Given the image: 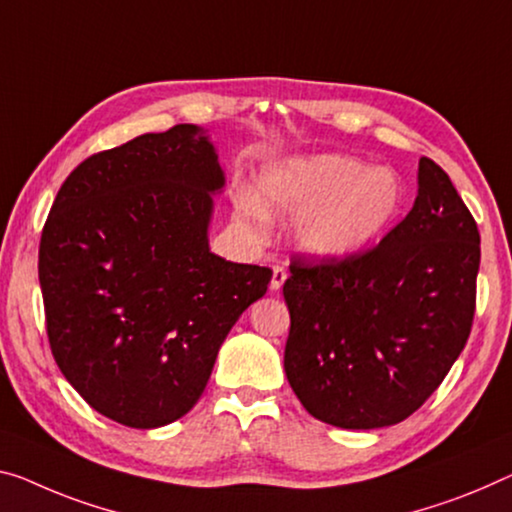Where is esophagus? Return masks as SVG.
I'll return each mask as SVG.
<instances>
[{
	"label": "esophagus",
	"instance_id": "obj_1",
	"mask_svg": "<svg viewBox=\"0 0 512 512\" xmlns=\"http://www.w3.org/2000/svg\"><path fill=\"white\" fill-rule=\"evenodd\" d=\"M288 279V270L283 265H274L272 267V279H270V290L277 293V290L283 286V281Z\"/></svg>",
	"mask_w": 512,
	"mask_h": 512
}]
</instances>
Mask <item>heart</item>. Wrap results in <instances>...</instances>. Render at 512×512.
<instances>
[{"instance_id":"obj_1","label":"heart","mask_w":512,"mask_h":512,"mask_svg":"<svg viewBox=\"0 0 512 512\" xmlns=\"http://www.w3.org/2000/svg\"><path fill=\"white\" fill-rule=\"evenodd\" d=\"M403 208L405 187L396 171L355 155L306 153L265 164L256 196L240 194L235 215L251 229H263L267 212L295 217L293 240L302 254L348 261L375 247Z\"/></svg>"}]
</instances>
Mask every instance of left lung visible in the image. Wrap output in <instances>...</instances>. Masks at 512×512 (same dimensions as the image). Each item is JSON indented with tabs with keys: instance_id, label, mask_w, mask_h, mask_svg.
<instances>
[{
	"instance_id": "1",
	"label": "left lung",
	"mask_w": 512,
	"mask_h": 512,
	"mask_svg": "<svg viewBox=\"0 0 512 512\" xmlns=\"http://www.w3.org/2000/svg\"><path fill=\"white\" fill-rule=\"evenodd\" d=\"M414 206L364 256L295 258L283 283V368L304 410L345 430L387 428L426 403L465 348L481 235L451 178L419 160Z\"/></svg>"
}]
</instances>
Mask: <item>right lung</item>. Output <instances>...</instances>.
Masks as SVG:
<instances>
[{
	"instance_id": "right-lung-1",
	"label": "right lung",
	"mask_w": 512,
	"mask_h": 512,
	"mask_svg": "<svg viewBox=\"0 0 512 512\" xmlns=\"http://www.w3.org/2000/svg\"><path fill=\"white\" fill-rule=\"evenodd\" d=\"M226 176L208 130L180 123L91 155L41 235L47 336L66 380L107 419L151 430L185 416L267 267L210 251Z\"/></svg>"
}]
</instances>
